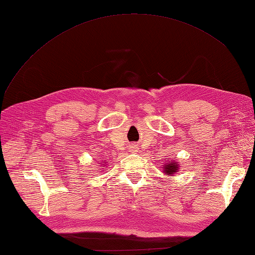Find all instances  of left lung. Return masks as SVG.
Here are the masks:
<instances>
[{"mask_svg": "<svg viewBox=\"0 0 255 255\" xmlns=\"http://www.w3.org/2000/svg\"><path fill=\"white\" fill-rule=\"evenodd\" d=\"M178 165H176V163H173V162H170V163H166L164 165V173L166 174H174L176 172Z\"/></svg>", "mask_w": 255, "mask_h": 255, "instance_id": "obj_1", "label": "left lung"}]
</instances>
